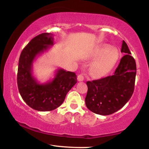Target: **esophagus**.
I'll return each mask as SVG.
<instances>
[{
    "label": "esophagus",
    "instance_id": "obj_1",
    "mask_svg": "<svg viewBox=\"0 0 149 149\" xmlns=\"http://www.w3.org/2000/svg\"><path fill=\"white\" fill-rule=\"evenodd\" d=\"M77 79H78L79 81H83L84 80V76L83 74H79L77 77Z\"/></svg>",
    "mask_w": 149,
    "mask_h": 149
}]
</instances>
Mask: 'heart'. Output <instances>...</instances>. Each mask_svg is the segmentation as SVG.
<instances>
[{
    "mask_svg": "<svg viewBox=\"0 0 149 149\" xmlns=\"http://www.w3.org/2000/svg\"><path fill=\"white\" fill-rule=\"evenodd\" d=\"M91 67V72L97 77L104 76L112 70L119 58V52L117 49H112L109 45H103L95 50L94 58H98Z\"/></svg>",
    "mask_w": 149,
    "mask_h": 149,
    "instance_id": "b5f03b06",
    "label": "heart"
}]
</instances>
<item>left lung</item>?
Segmentation results:
<instances>
[{"label":"left lung","instance_id":"left-lung-1","mask_svg":"<svg viewBox=\"0 0 149 149\" xmlns=\"http://www.w3.org/2000/svg\"><path fill=\"white\" fill-rule=\"evenodd\" d=\"M121 52L125 56L113 75L86 83L88 90L85 104L89 111L95 114L109 115L115 113L124 107L133 94L136 64L124 40Z\"/></svg>","mask_w":149,"mask_h":149}]
</instances>
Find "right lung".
Here are the masks:
<instances>
[{"label": "right lung", "mask_w": 149, "mask_h": 149, "mask_svg": "<svg viewBox=\"0 0 149 149\" xmlns=\"http://www.w3.org/2000/svg\"><path fill=\"white\" fill-rule=\"evenodd\" d=\"M54 45L53 34L42 33L30 40L20 54L17 87L24 102L38 111H50L63 103L67 93L77 83L74 72L58 69L52 81L40 84L32 75V64L36 56Z\"/></svg>", "instance_id": "add662e5"}]
</instances>
